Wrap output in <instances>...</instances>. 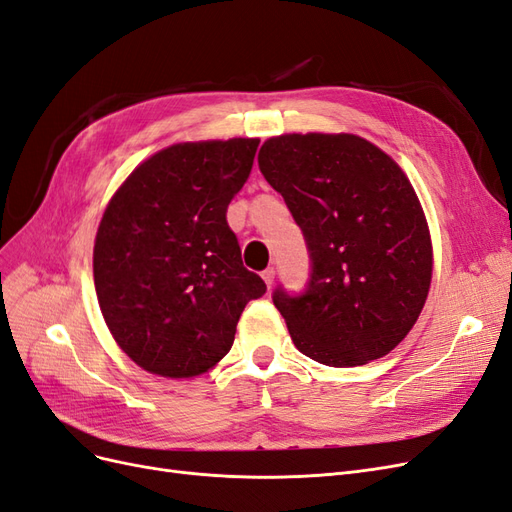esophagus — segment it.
<instances>
[{
  "instance_id": "1",
  "label": "esophagus",
  "mask_w": 512,
  "mask_h": 512,
  "mask_svg": "<svg viewBox=\"0 0 512 512\" xmlns=\"http://www.w3.org/2000/svg\"><path fill=\"white\" fill-rule=\"evenodd\" d=\"M262 280H265V284L271 288V286H273V282H275V269H273V267H269V269L262 271Z\"/></svg>"
}]
</instances>
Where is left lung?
Wrapping results in <instances>:
<instances>
[{
	"label": "left lung",
	"mask_w": 512,
	"mask_h": 512,
	"mask_svg": "<svg viewBox=\"0 0 512 512\" xmlns=\"http://www.w3.org/2000/svg\"><path fill=\"white\" fill-rule=\"evenodd\" d=\"M260 173L301 228L309 280L273 290L294 346L354 367L408 335L431 284V241L408 177L354 134H286L260 147Z\"/></svg>",
	"instance_id": "8db88e82"
}]
</instances>
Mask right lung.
I'll list each match as a JSON object with an SVG mask.
<instances>
[{
    "label": "right lung",
    "instance_id": "1",
    "mask_svg": "<svg viewBox=\"0 0 512 512\" xmlns=\"http://www.w3.org/2000/svg\"><path fill=\"white\" fill-rule=\"evenodd\" d=\"M258 138L181 143L138 166L108 203L94 282L115 342L151 374L198 376L228 354L243 307L267 292L226 222Z\"/></svg>",
    "mask_w": 512,
    "mask_h": 512
}]
</instances>
